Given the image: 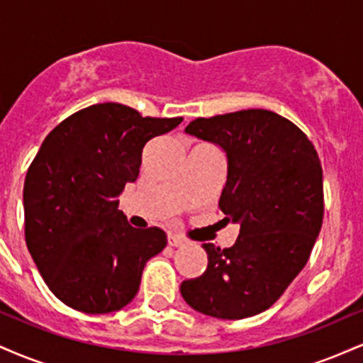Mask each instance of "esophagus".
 I'll return each instance as SVG.
<instances>
[{
    "mask_svg": "<svg viewBox=\"0 0 363 363\" xmlns=\"http://www.w3.org/2000/svg\"><path fill=\"white\" fill-rule=\"evenodd\" d=\"M167 240H169V245H172V247H179V245H182V244L186 242L184 237H181V235H177V234H169Z\"/></svg>",
    "mask_w": 363,
    "mask_h": 363,
    "instance_id": "34e87169",
    "label": "esophagus"
}]
</instances>
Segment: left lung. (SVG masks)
<instances>
[{
  "mask_svg": "<svg viewBox=\"0 0 363 363\" xmlns=\"http://www.w3.org/2000/svg\"><path fill=\"white\" fill-rule=\"evenodd\" d=\"M186 133L227 153L218 206L240 232L232 247L203 244L206 269L182 281L181 295L211 318H251L269 309L309 261L324 216L318 152L301 128L266 109L198 118Z\"/></svg>",
  "mask_w": 363,
  "mask_h": 363,
  "instance_id": "8db88e82",
  "label": "left lung"
}]
</instances>
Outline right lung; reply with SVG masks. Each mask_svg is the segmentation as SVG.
Returning <instances> with one entry per match:
<instances>
[{"label": "right lung", "instance_id": "add662e5", "mask_svg": "<svg viewBox=\"0 0 363 363\" xmlns=\"http://www.w3.org/2000/svg\"><path fill=\"white\" fill-rule=\"evenodd\" d=\"M182 118H143L133 107L95 104L45 136L23 184L25 242L45 285L66 306L106 314L135 298L162 228H135L118 196L140 174L141 153Z\"/></svg>", "mask_w": 363, "mask_h": 363}]
</instances>
